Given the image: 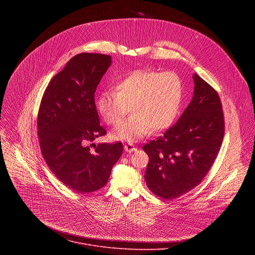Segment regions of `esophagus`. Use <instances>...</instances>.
I'll list each match as a JSON object with an SVG mask.
<instances>
[{"mask_svg": "<svg viewBox=\"0 0 255 255\" xmlns=\"http://www.w3.org/2000/svg\"><path fill=\"white\" fill-rule=\"evenodd\" d=\"M124 149H125V151H127V152H134V151H136L137 150V148H136V146H134V145L132 144V143H127V144H125L124 145Z\"/></svg>", "mask_w": 255, "mask_h": 255, "instance_id": "1", "label": "esophagus"}]
</instances>
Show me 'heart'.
Listing matches in <instances>:
<instances>
[{
  "label": "heart",
  "mask_w": 255,
  "mask_h": 255,
  "mask_svg": "<svg viewBox=\"0 0 255 255\" xmlns=\"http://www.w3.org/2000/svg\"><path fill=\"white\" fill-rule=\"evenodd\" d=\"M115 91L100 93L96 105L105 122L118 124L129 111L133 114L112 132L114 139L133 142L150 131L171 125L183 99V82L173 71L138 69L120 81Z\"/></svg>",
  "instance_id": "b5f03b06"
}]
</instances>
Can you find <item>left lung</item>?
Masks as SVG:
<instances>
[{
  "mask_svg": "<svg viewBox=\"0 0 255 255\" xmlns=\"http://www.w3.org/2000/svg\"><path fill=\"white\" fill-rule=\"evenodd\" d=\"M192 101L177 122L142 149L149 161L144 178L156 196L171 200L196 188L219 153L224 115L218 93L197 74Z\"/></svg>",
  "mask_w": 255,
  "mask_h": 255,
  "instance_id": "8db88e82",
  "label": "left lung"
}]
</instances>
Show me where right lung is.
Segmentation results:
<instances>
[{
    "mask_svg": "<svg viewBox=\"0 0 255 255\" xmlns=\"http://www.w3.org/2000/svg\"><path fill=\"white\" fill-rule=\"evenodd\" d=\"M111 64L110 55L77 54L52 78L39 108L42 155L61 183L80 194L103 188L123 152L121 142L95 145L94 151L89 146L106 134L100 125L95 92Z\"/></svg>",
    "mask_w": 255,
    "mask_h": 255,
    "instance_id": "obj_1",
    "label": "right lung"
}]
</instances>
